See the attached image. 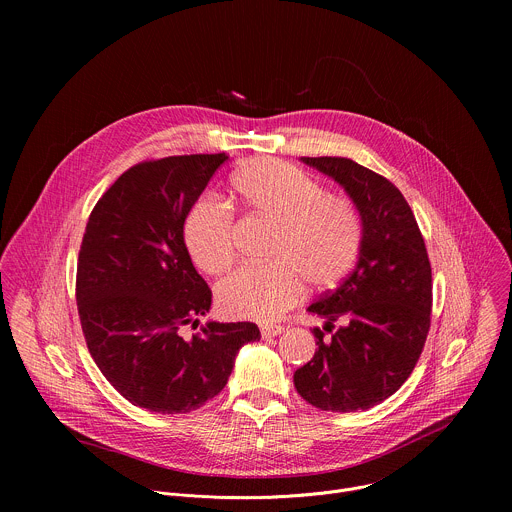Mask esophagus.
<instances>
[{
  "mask_svg": "<svg viewBox=\"0 0 512 512\" xmlns=\"http://www.w3.org/2000/svg\"><path fill=\"white\" fill-rule=\"evenodd\" d=\"M285 328L283 326H261V336L263 338H271V336H279Z\"/></svg>",
  "mask_w": 512,
  "mask_h": 512,
  "instance_id": "1",
  "label": "esophagus"
}]
</instances>
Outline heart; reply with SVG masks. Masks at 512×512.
<instances>
[{"label":"heart","mask_w":512,"mask_h":512,"mask_svg":"<svg viewBox=\"0 0 512 512\" xmlns=\"http://www.w3.org/2000/svg\"><path fill=\"white\" fill-rule=\"evenodd\" d=\"M231 188L257 216L277 225L267 265H243L216 287L223 312L273 322L294 306L304 283L338 285L358 259L362 223L352 202L330 196L310 172L273 158H253L231 176ZM184 241L194 263L210 275L235 259V214L214 198L198 200L186 216Z\"/></svg>","instance_id":"1"}]
</instances>
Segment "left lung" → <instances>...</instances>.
<instances>
[{
  "instance_id": "left-lung-1",
  "label": "left lung",
  "mask_w": 512,
  "mask_h": 512,
  "mask_svg": "<svg viewBox=\"0 0 512 512\" xmlns=\"http://www.w3.org/2000/svg\"><path fill=\"white\" fill-rule=\"evenodd\" d=\"M302 160L348 192L362 245L352 273L308 306L326 324L312 330L318 348L294 373V385L322 411H364L399 391L421 356L431 322V265L395 184L348 158Z\"/></svg>"
}]
</instances>
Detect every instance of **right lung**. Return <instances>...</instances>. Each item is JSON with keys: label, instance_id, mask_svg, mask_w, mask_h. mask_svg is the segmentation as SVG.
Here are the masks:
<instances>
[{"label": "right lung", "instance_id": "right-lung-1", "mask_svg": "<svg viewBox=\"0 0 512 512\" xmlns=\"http://www.w3.org/2000/svg\"><path fill=\"white\" fill-rule=\"evenodd\" d=\"M227 154L170 156L123 172L95 204L77 265V306L103 377L133 405L188 413L221 393L253 322H208L212 291L184 243V221Z\"/></svg>", "mask_w": 512, "mask_h": 512}]
</instances>
